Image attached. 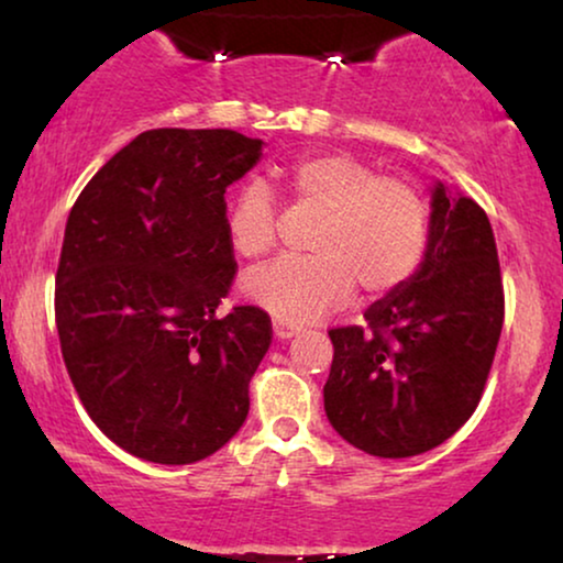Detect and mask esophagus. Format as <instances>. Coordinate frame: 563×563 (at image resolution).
Instances as JSON below:
<instances>
[{
	"instance_id": "obj_1",
	"label": "esophagus",
	"mask_w": 563,
	"mask_h": 563,
	"mask_svg": "<svg viewBox=\"0 0 563 563\" xmlns=\"http://www.w3.org/2000/svg\"><path fill=\"white\" fill-rule=\"evenodd\" d=\"M299 330H302V328L295 325V322H289V320H284V318H274V335L282 338V341H287V338L297 335Z\"/></svg>"
}]
</instances>
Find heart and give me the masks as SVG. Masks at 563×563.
<instances>
[{"instance_id":"obj_1","label":"heart","mask_w":563,"mask_h":563,"mask_svg":"<svg viewBox=\"0 0 563 563\" xmlns=\"http://www.w3.org/2000/svg\"><path fill=\"white\" fill-rule=\"evenodd\" d=\"M299 207L320 214L314 256L279 258L243 279L253 305L289 322H305L341 305L356 282L372 295L410 279L428 245L430 210L420 189L399 176H379L349 153L299 158L284 174ZM235 256L256 261L276 243L274 199L264 184L238 191L228 210Z\"/></svg>"}]
</instances>
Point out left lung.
Here are the masks:
<instances>
[{"instance_id":"8db88e82","label":"left lung","mask_w":563,"mask_h":563,"mask_svg":"<svg viewBox=\"0 0 563 563\" xmlns=\"http://www.w3.org/2000/svg\"><path fill=\"white\" fill-rule=\"evenodd\" d=\"M333 328L322 389L335 433L379 459L426 453L479 405L505 320L487 212L443 181L430 191L428 245L410 279Z\"/></svg>"}]
</instances>
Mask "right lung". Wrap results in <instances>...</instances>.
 Instances as JSON below:
<instances>
[{"instance_id":"right-lung-1","label":"right lung","mask_w":563,"mask_h":563,"mask_svg":"<svg viewBox=\"0 0 563 563\" xmlns=\"http://www.w3.org/2000/svg\"><path fill=\"white\" fill-rule=\"evenodd\" d=\"M235 130H145L71 207L56 274L68 376L95 426L153 464H195L249 415L272 345L258 307L218 305L235 276L225 189L261 161Z\"/></svg>"}]
</instances>
